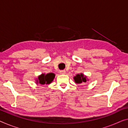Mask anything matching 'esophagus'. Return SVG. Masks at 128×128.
Instances as JSON below:
<instances>
[{"instance_id": "esophagus-1", "label": "esophagus", "mask_w": 128, "mask_h": 128, "mask_svg": "<svg viewBox=\"0 0 128 128\" xmlns=\"http://www.w3.org/2000/svg\"><path fill=\"white\" fill-rule=\"evenodd\" d=\"M60 74H66V70H60Z\"/></svg>"}]
</instances>
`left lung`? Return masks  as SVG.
<instances>
[{
  "label": "left lung",
  "mask_w": 128,
  "mask_h": 128,
  "mask_svg": "<svg viewBox=\"0 0 128 128\" xmlns=\"http://www.w3.org/2000/svg\"><path fill=\"white\" fill-rule=\"evenodd\" d=\"M74 80H75V83L78 84L83 83V82H87L86 77L84 76L82 74H78L77 75L74 77Z\"/></svg>",
  "instance_id": "obj_1"
}]
</instances>
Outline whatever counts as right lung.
<instances>
[{"mask_svg":"<svg viewBox=\"0 0 128 128\" xmlns=\"http://www.w3.org/2000/svg\"><path fill=\"white\" fill-rule=\"evenodd\" d=\"M55 75L53 73H49L46 75L45 74H42L41 75L38 76V80L37 82L39 83L42 85L45 84H50L53 81V79L54 78Z\"/></svg>","mask_w":128,"mask_h":128,"instance_id":"add662e5","label":"right lung"}]
</instances>
